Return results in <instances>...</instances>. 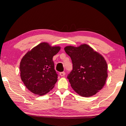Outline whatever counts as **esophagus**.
Masks as SVG:
<instances>
[{
  "instance_id": "1",
  "label": "esophagus",
  "mask_w": 126,
  "mask_h": 126,
  "mask_svg": "<svg viewBox=\"0 0 126 126\" xmlns=\"http://www.w3.org/2000/svg\"><path fill=\"white\" fill-rule=\"evenodd\" d=\"M65 74H66V73H65L64 72H60V76H62V77L64 76Z\"/></svg>"
}]
</instances>
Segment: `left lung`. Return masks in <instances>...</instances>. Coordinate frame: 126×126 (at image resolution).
Returning <instances> with one entry per match:
<instances>
[{
	"label": "left lung",
	"instance_id": "1",
	"mask_svg": "<svg viewBox=\"0 0 126 126\" xmlns=\"http://www.w3.org/2000/svg\"><path fill=\"white\" fill-rule=\"evenodd\" d=\"M64 51L71 59L73 70L67 75L72 88L82 97H90L104 86L108 77L104 57L87 44L67 46Z\"/></svg>",
	"mask_w": 126,
	"mask_h": 126
}]
</instances>
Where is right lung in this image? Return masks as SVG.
<instances>
[{"label": "right lung", "mask_w": 126, "mask_h": 126, "mask_svg": "<svg viewBox=\"0 0 126 126\" xmlns=\"http://www.w3.org/2000/svg\"><path fill=\"white\" fill-rule=\"evenodd\" d=\"M60 49V47L41 43L22 59L19 66L21 79L28 89L35 94L44 95L54 87L58 74L52 58Z\"/></svg>", "instance_id": "1"}]
</instances>
